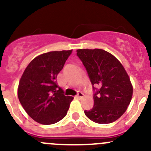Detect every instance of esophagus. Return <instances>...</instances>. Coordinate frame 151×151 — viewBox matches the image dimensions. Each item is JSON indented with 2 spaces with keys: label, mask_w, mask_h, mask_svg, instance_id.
I'll use <instances>...</instances> for the list:
<instances>
[{
  "label": "esophagus",
  "mask_w": 151,
  "mask_h": 151,
  "mask_svg": "<svg viewBox=\"0 0 151 151\" xmlns=\"http://www.w3.org/2000/svg\"><path fill=\"white\" fill-rule=\"evenodd\" d=\"M84 93H82L81 92H78V93H77V95L76 97L78 99H81V98H82V97H84Z\"/></svg>",
  "instance_id": "obj_1"
}]
</instances>
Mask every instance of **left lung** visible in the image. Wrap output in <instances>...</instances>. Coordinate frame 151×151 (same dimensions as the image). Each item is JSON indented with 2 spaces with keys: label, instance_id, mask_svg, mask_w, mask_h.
<instances>
[{
  "label": "left lung",
  "instance_id": "left-lung-1",
  "mask_svg": "<svg viewBox=\"0 0 151 151\" xmlns=\"http://www.w3.org/2000/svg\"><path fill=\"white\" fill-rule=\"evenodd\" d=\"M76 52L95 92L94 105L84 113L96 123L113 122L124 114L133 96L127 72L116 57L104 50L79 49Z\"/></svg>",
  "mask_w": 151,
  "mask_h": 151
}]
</instances>
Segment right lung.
Masks as SVG:
<instances>
[{
  "instance_id": "obj_1",
  "label": "right lung",
  "mask_w": 151,
  "mask_h": 151,
  "mask_svg": "<svg viewBox=\"0 0 151 151\" xmlns=\"http://www.w3.org/2000/svg\"><path fill=\"white\" fill-rule=\"evenodd\" d=\"M72 50L52 51L34 58L24 70L18 88V99L27 114L42 124L65 117L73 97L64 96L55 79Z\"/></svg>"
}]
</instances>
